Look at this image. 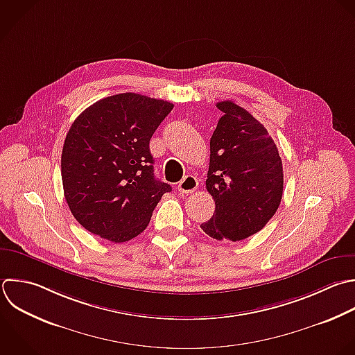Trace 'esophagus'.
<instances>
[{
  "label": "esophagus",
  "mask_w": 355,
  "mask_h": 355,
  "mask_svg": "<svg viewBox=\"0 0 355 355\" xmlns=\"http://www.w3.org/2000/svg\"><path fill=\"white\" fill-rule=\"evenodd\" d=\"M197 187H198V180H197L194 176H191V175H187V176H184L183 180L179 183L178 190H179L180 193L189 194V193H193Z\"/></svg>",
  "instance_id": "34e87169"
}]
</instances>
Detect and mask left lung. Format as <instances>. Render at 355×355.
I'll use <instances>...</instances> for the list:
<instances>
[{
    "mask_svg": "<svg viewBox=\"0 0 355 355\" xmlns=\"http://www.w3.org/2000/svg\"><path fill=\"white\" fill-rule=\"evenodd\" d=\"M223 112L211 137L207 190L215 212L201 229L212 239L239 241L259 232L279 208L283 166L268 130L233 101L216 104Z\"/></svg>",
    "mask_w": 355,
    "mask_h": 355,
    "instance_id": "1",
    "label": "left lung"
}]
</instances>
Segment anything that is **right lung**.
I'll list each match as a JSON object with an SVG mask.
<instances>
[{
  "label": "right lung",
  "instance_id": "1",
  "mask_svg": "<svg viewBox=\"0 0 355 355\" xmlns=\"http://www.w3.org/2000/svg\"><path fill=\"white\" fill-rule=\"evenodd\" d=\"M173 104L136 93L115 94L85 110L62 148L65 200L76 220L112 243L139 236L161 197L150 140Z\"/></svg>",
  "mask_w": 355,
  "mask_h": 355
}]
</instances>
